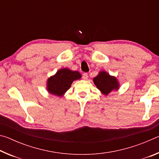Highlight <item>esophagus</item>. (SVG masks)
Segmentation results:
<instances>
[{
	"instance_id": "1",
	"label": "esophagus",
	"mask_w": 159,
	"mask_h": 159,
	"mask_svg": "<svg viewBox=\"0 0 159 159\" xmlns=\"http://www.w3.org/2000/svg\"><path fill=\"white\" fill-rule=\"evenodd\" d=\"M88 78V75L87 73H84V74H83V79H84V80H87Z\"/></svg>"
}]
</instances>
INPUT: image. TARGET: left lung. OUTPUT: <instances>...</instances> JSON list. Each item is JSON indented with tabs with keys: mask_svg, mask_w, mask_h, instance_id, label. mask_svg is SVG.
<instances>
[{
	"mask_svg": "<svg viewBox=\"0 0 159 159\" xmlns=\"http://www.w3.org/2000/svg\"><path fill=\"white\" fill-rule=\"evenodd\" d=\"M93 82L96 87L104 94L107 95L113 90H118L119 84L114 76H110L106 71H100L93 79Z\"/></svg>",
	"mask_w": 159,
	"mask_h": 159,
	"instance_id": "obj_1",
	"label": "left lung"
}]
</instances>
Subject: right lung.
<instances>
[{"instance_id": "right-lung-1", "label": "right lung", "mask_w": 159, "mask_h": 159, "mask_svg": "<svg viewBox=\"0 0 159 159\" xmlns=\"http://www.w3.org/2000/svg\"><path fill=\"white\" fill-rule=\"evenodd\" d=\"M81 75L79 71L69 69H61L47 81V90L52 95L61 97L71 87L74 80L80 79Z\"/></svg>"}]
</instances>
